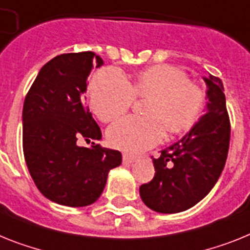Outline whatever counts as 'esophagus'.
Listing matches in <instances>:
<instances>
[{
	"instance_id": "1",
	"label": "esophagus",
	"mask_w": 250,
	"mask_h": 250,
	"mask_svg": "<svg viewBox=\"0 0 250 250\" xmlns=\"http://www.w3.org/2000/svg\"><path fill=\"white\" fill-rule=\"evenodd\" d=\"M136 161V157L128 156V155H123V163L125 164H133Z\"/></svg>"
}]
</instances>
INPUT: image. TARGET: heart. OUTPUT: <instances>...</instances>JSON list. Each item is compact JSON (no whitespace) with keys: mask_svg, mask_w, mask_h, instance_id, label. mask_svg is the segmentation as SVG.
<instances>
[{"mask_svg":"<svg viewBox=\"0 0 250 250\" xmlns=\"http://www.w3.org/2000/svg\"><path fill=\"white\" fill-rule=\"evenodd\" d=\"M136 96H150L145 106L147 117H125L108 131V141L127 154H140L169 133H182L196 125L203 105L205 93L200 86L187 81L177 67L156 64L141 71L128 83L115 68L96 72L90 86V104L103 122H112L131 106Z\"/></svg>","mask_w":250,"mask_h":250,"instance_id":"b5f03b06","label":"heart"}]
</instances>
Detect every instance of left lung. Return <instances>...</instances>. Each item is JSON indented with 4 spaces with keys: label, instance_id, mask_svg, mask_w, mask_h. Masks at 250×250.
<instances>
[{
    "label": "left lung",
    "instance_id": "obj_1",
    "mask_svg": "<svg viewBox=\"0 0 250 250\" xmlns=\"http://www.w3.org/2000/svg\"><path fill=\"white\" fill-rule=\"evenodd\" d=\"M206 112L182 140L154 159L155 177L140 187L141 200L160 213H177L203 200L219 180L230 144V121L224 85L219 77H203Z\"/></svg>",
    "mask_w": 250,
    "mask_h": 250
}]
</instances>
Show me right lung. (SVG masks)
Segmentation results:
<instances>
[{
    "instance_id": "add662e5",
    "label": "right lung",
    "mask_w": 250,
    "mask_h": 250,
    "mask_svg": "<svg viewBox=\"0 0 250 250\" xmlns=\"http://www.w3.org/2000/svg\"><path fill=\"white\" fill-rule=\"evenodd\" d=\"M94 52L61 54L44 64L25 98L22 150L29 173L44 197L70 207L89 206L100 197L109 171L122 154L93 142L77 146L80 137L100 140L102 132L83 94L94 66Z\"/></svg>"
}]
</instances>
